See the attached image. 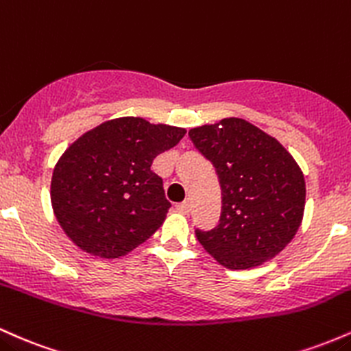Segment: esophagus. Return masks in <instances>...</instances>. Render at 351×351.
<instances>
[{
	"label": "esophagus",
	"mask_w": 351,
	"mask_h": 351,
	"mask_svg": "<svg viewBox=\"0 0 351 351\" xmlns=\"http://www.w3.org/2000/svg\"><path fill=\"white\" fill-rule=\"evenodd\" d=\"M176 208L180 214H189V212H191V202H189V200H184V202L177 204Z\"/></svg>",
	"instance_id": "obj_1"
}]
</instances>
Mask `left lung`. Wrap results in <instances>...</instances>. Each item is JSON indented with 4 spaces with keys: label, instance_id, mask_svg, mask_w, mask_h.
<instances>
[{
    "label": "left lung",
    "instance_id": "obj_1",
    "mask_svg": "<svg viewBox=\"0 0 351 351\" xmlns=\"http://www.w3.org/2000/svg\"><path fill=\"white\" fill-rule=\"evenodd\" d=\"M214 164L222 189V215L197 240L220 265L245 270L262 265L292 242L305 210V179L275 137L240 117L189 131Z\"/></svg>",
    "mask_w": 351,
    "mask_h": 351
}]
</instances>
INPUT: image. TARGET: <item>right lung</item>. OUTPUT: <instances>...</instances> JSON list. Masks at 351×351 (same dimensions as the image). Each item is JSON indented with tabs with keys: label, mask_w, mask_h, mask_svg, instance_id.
I'll return each instance as SVG.
<instances>
[{
	"label": "right lung",
	"mask_w": 351,
	"mask_h": 351,
	"mask_svg": "<svg viewBox=\"0 0 351 351\" xmlns=\"http://www.w3.org/2000/svg\"><path fill=\"white\" fill-rule=\"evenodd\" d=\"M184 134V128L128 116L77 137L51 179V206L64 234L101 258H119L144 243L171 207L152 162Z\"/></svg>",
	"instance_id": "1"
}]
</instances>
